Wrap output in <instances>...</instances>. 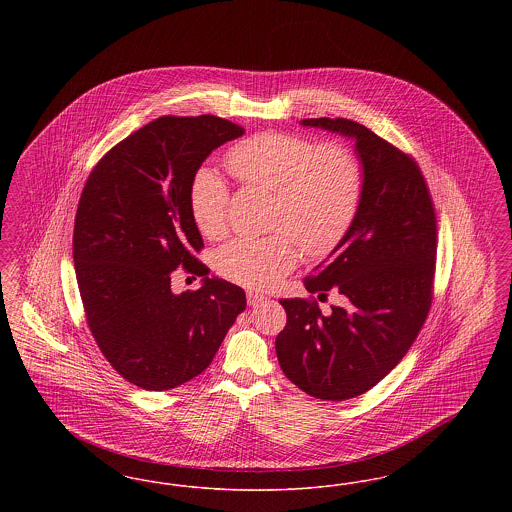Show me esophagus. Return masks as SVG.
Returning <instances> with one entry per match:
<instances>
[{
	"mask_svg": "<svg viewBox=\"0 0 512 512\" xmlns=\"http://www.w3.org/2000/svg\"><path fill=\"white\" fill-rule=\"evenodd\" d=\"M265 301H267L265 295H261V293L257 292H247V303H249L251 307H257V305H261V303H265Z\"/></svg>",
	"mask_w": 512,
	"mask_h": 512,
	"instance_id": "esophagus-1",
	"label": "esophagus"
}]
</instances>
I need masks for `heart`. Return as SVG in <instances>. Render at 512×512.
<instances>
[{
	"label": "heart",
	"mask_w": 512,
	"mask_h": 512,
	"mask_svg": "<svg viewBox=\"0 0 512 512\" xmlns=\"http://www.w3.org/2000/svg\"><path fill=\"white\" fill-rule=\"evenodd\" d=\"M226 167L245 186L274 192L272 228L263 238H236L220 247L217 270L230 282L265 290L299 259L324 257L345 236L359 207L363 176L353 151L338 142L315 144L303 136L263 132L236 144ZM230 190L217 172L199 169L190 184L197 230L211 240L228 230Z\"/></svg>",
	"instance_id": "obj_1"
}]
</instances>
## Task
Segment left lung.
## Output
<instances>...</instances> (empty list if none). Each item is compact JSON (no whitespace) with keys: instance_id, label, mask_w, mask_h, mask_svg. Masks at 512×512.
Returning <instances> with one entry per match:
<instances>
[{"instance_id":"left-lung-1","label":"left lung","mask_w":512,"mask_h":512,"mask_svg":"<svg viewBox=\"0 0 512 512\" xmlns=\"http://www.w3.org/2000/svg\"><path fill=\"white\" fill-rule=\"evenodd\" d=\"M355 142L363 169L353 222L305 278L307 292L340 293L341 307L280 299L286 328L276 338L284 374L299 390L343 401L374 388L405 357L430 311L436 268V213L409 155L347 119H303Z\"/></svg>"}]
</instances>
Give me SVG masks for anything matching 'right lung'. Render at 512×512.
<instances>
[{
    "label": "right lung",
    "mask_w": 512,
    "mask_h": 512,
    "mask_svg": "<svg viewBox=\"0 0 512 512\" xmlns=\"http://www.w3.org/2000/svg\"><path fill=\"white\" fill-rule=\"evenodd\" d=\"M215 115L161 117L113 147L88 176L74 219L76 282L92 336L130 384L172 390L211 365L245 292L207 276L190 184L213 149L244 134ZM204 276L174 294L171 270Z\"/></svg>",
    "instance_id": "1"
}]
</instances>
